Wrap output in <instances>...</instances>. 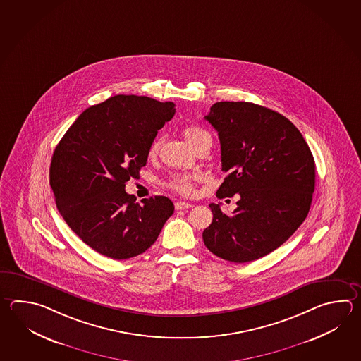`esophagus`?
<instances>
[{"label": "esophagus", "instance_id": "obj_1", "mask_svg": "<svg viewBox=\"0 0 361 361\" xmlns=\"http://www.w3.org/2000/svg\"><path fill=\"white\" fill-rule=\"evenodd\" d=\"M192 204L190 203H186V202H176L175 203V208L177 211H181V209H188V208H192Z\"/></svg>", "mask_w": 361, "mask_h": 361}]
</instances>
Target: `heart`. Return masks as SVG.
Returning a JSON list of instances; mask_svg holds the SVG:
<instances>
[{
  "mask_svg": "<svg viewBox=\"0 0 361 361\" xmlns=\"http://www.w3.org/2000/svg\"><path fill=\"white\" fill-rule=\"evenodd\" d=\"M183 135H184L185 140L189 142V145L194 147L198 144L200 139L208 133L197 126H189L183 131ZM158 149H159L158 141H153L149 147V157L154 158L155 155L158 154ZM199 180H200V175L198 173H175L169 177L167 186L171 190L178 192L184 197H192L197 190V183Z\"/></svg>",
  "mask_w": 361,
  "mask_h": 361,
  "instance_id": "heart-1",
  "label": "heart"
}]
</instances>
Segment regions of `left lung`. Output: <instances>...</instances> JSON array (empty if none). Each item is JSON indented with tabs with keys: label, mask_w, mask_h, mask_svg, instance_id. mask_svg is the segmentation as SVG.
I'll use <instances>...</instances> for the list:
<instances>
[{
	"label": "left lung",
	"mask_w": 361,
	"mask_h": 361,
	"mask_svg": "<svg viewBox=\"0 0 361 361\" xmlns=\"http://www.w3.org/2000/svg\"><path fill=\"white\" fill-rule=\"evenodd\" d=\"M207 121L219 133L222 171L217 198L239 197L231 214L211 203L203 242L217 257L244 264L264 257L292 236L309 214L315 162L288 118L257 104L220 102Z\"/></svg>",
	"instance_id": "1"
}]
</instances>
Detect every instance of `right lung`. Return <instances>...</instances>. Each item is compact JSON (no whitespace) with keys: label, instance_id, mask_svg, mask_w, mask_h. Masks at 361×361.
Here are the masks:
<instances>
[{"label":"right lung","instance_id":"add662e5","mask_svg":"<svg viewBox=\"0 0 361 361\" xmlns=\"http://www.w3.org/2000/svg\"><path fill=\"white\" fill-rule=\"evenodd\" d=\"M175 111L171 102L113 96L83 111L54 150L50 185L58 211L83 243L105 257L144 253L173 214L167 197L139 204L125 186L139 177L158 130Z\"/></svg>","mask_w":361,"mask_h":361}]
</instances>
